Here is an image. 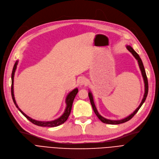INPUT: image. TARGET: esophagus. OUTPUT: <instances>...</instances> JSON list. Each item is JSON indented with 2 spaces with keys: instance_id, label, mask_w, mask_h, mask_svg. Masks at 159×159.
Returning a JSON list of instances; mask_svg holds the SVG:
<instances>
[{
  "instance_id": "obj_1",
  "label": "esophagus",
  "mask_w": 159,
  "mask_h": 159,
  "mask_svg": "<svg viewBox=\"0 0 159 159\" xmlns=\"http://www.w3.org/2000/svg\"><path fill=\"white\" fill-rule=\"evenodd\" d=\"M78 84L82 86V85H84L85 84H87V80L84 77H80L78 80Z\"/></svg>"
}]
</instances>
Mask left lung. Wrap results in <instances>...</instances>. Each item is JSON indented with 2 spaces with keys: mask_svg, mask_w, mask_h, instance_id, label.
Masks as SVG:
<instances>
[{
  "mask_svg": "<svg viewBox=\"0 0 159 159\" xmlns=\"http://www.w3.org/2000/svg\"><path fill=\"white\" fill-rule=\"evenodd\" d=\"M126 48L127 49L129 50L131 54H133V56L135 57V59L137 60L138 61V63H139V67H140V69L141 70V72H142V77H143V81H144V87H145V93H144V95H143V99L140 104L139 106L137 108V109H136L132 114H131L129 116H127L126 118H123L122 120H109V119H107V118H105L104 117H103L102 116H101L99 112H98L97 111V109L95 106V104H94V100H93V94L92 93H90L89 91V99H90V103H91L92 105V107H93V109L94 110V112H95L96 115L98 116V118H99L102 122L105 123V124H113V125H115V124H122V123H125L126 122H127V121H129V120H131L134 116V115L136 114L138 112V111L140 109V108L141 107V106L142 105V104L143 103V102H145L146 98H147V96H148V78H147V75H146V71H145V69H144V66H143V63L142 61V59H140V56H139V54H137V52H136L133 48L129 46V45H127L126 46Z\"/></svg>",
  "mask_w": 159,
  "mask_h": 159,
  "instance_id": "8db88e82",
  "label": "left lung"
}]
</instances>
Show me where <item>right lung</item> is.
<instances>
[{
    "label": "right lung",
    "instance_id": "add662e5",
    "mask_svg": "<svg viewBox=\"0 0 159 159\" xmlns=\"http://www.w3.org/2000/svg\"><path fill=\"white\" fill-rule=\"evenodd\" d=\"M17 64H18V61H17L16 62V63H15V65L13 66V70H12V73H11V87L12 99H13V101L15 105H16V107L20 111V112L22 113V114L28 120H30V122L33 123L34 124L37 125L38 126H41V127H57L59 125L63 124L65 122V121L68 119V118H69V116L70 114L73 101L74 100L75 95H76L77 93H78V88H75L74 90H72V91L70 92L69 93V94L67 95V96L66 98V100H65L66 108H65V112H63V114L59 118H58L57 119H56L54 120H52V121H48V122H44V121H37V120H34L30 117H29L28 116H27L26 114H25V113L19 109L17 104L16 103V100H15L14 94H13V79H14L15 72H16V70L17 69Z\"/></svg>",
    "mask_w": 159,
    "mask_h": 159
}]
</instances>
